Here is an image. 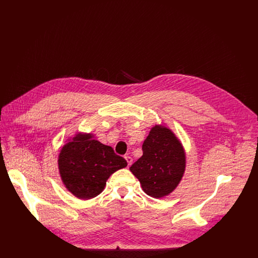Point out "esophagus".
<instances>
[{
	"label": "esophagus",
	"instance_id": "1",
	"mask_svg": "<svg viewBox=\"0 0 258 258\" xmlns=\"http://www.w3.org/2000/svg\"><path fill=\"white\" fill-rule=\"evenodd\" d=\"M124 158H125V160H126V162H127V165L130 166V165L132 164V162H133V158H132L131 156H125Z\"/></svg>",
	"mask_w": 258,
	"mask_h": 258
}]
</instances>
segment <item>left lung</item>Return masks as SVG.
Instances as JSON below:
<instances>
[{
  "mask_svg": "<svg viewBox=\"0 0 258 258\" xmlns=\"http://www.w3.org/2000/svg\"><path fill=\"white\" fill-rule=\"evenodd\" d=\"M143 155L131 167L144 192L161 198L172 192L185 171L182 146L166 127L154 126L143 143Z\"/></svg>",
  "mask_w": 258,
  "mask_h": 258,
  "instance_id": "8db88e82",
  "label": "left lung"
}]
</instances>
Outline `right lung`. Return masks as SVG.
<instances>
[{"label":"right lung","instance_id":"right-lung-1","mask_svg":"<svg viewBox=\"0 0 258 258\" xmlns=\"http://www.w3.org/2000/svg\"><path fill=\"white\" fill-rule=\"evenodd\" d=\"M58 164L65 187L75 196L87 200L99 195L108 177L127 162L110 146L91 135L79 134L63 147Z\"/></svg>","mask_w":258,"mask_h":258}]
</instances>
